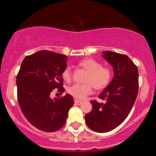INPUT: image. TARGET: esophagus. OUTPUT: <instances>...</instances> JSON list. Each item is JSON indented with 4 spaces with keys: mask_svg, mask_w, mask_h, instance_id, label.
Returning a JSON list of instances; mask_svg holds the SVG:
<instances>
[{
    "mask_svg": "<svg viewBox=\"0 0 156 156\" xmlns=\"http://www.w3.org/2000/svg\"><path fill=\"white\" fill-rule=\"evenodd\" d=\"M74 102H75V105H80L82 104V101L79 100H75L74 101Z\"/></svg>",
    "mask_w": 156,
    "mask_h": 156,
    "instance_id": "34e87169",
    "label": "esophagus"
}]
</instances>
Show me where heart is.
<instances>
[{"label":"heart","instance_id":"b5f03b06","mask_svg":"<svg viewBox=\"0 0 156 156\" xmlns=\"http://www.w3.org/2000/svg\"><path fill=\"white\" fill-rule=\"evenodd\" d=\"M78 66L87 72L84 84H73L68 88V93L76 99H83L91 94L93 87L96 90H103L112 80V72L107 66H101L99 62L91 58H86L79 62ZM62 77L66 82L72 80L71 69L66 67L62 73Z\"/></svg>","mask_w":156,"mask_h":156}]
</instances>
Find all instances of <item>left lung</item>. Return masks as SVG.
<instances>
[{
    "mask_svg": "<svg viewBox=\"0 0 156 156\" xmlns=\"http://www.w3.org/2000/svg\"><path fill=\"white\" fill-rule=\"evenodd\" d=\"M102 57L112 66L114 76L99 94L105 103L90 101L92 110L85 115L88 127L98 133L119 126L131 111L138 93V70L131 59L112 51H103Z\"/></svg>",
    "mask_w": 156,
    "mask_h": 156,
    "instance_id": "1",
    "label": "left lung"
}]
</instances>
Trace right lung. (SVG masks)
Listing matches in <instances>:
<instances>
[{"mask_svg":"<svg viewBox=\"0 0 156 156\" xmlns=\"http://www.w3.org/2000/svg\"><path fill=\"white\" fill-rule=\"evenodd\" d=\"M65 55L39 51L23 59L16 77L18 101L26 119L45 132H54L65 125L74 104L73 96L51 98L52 90L62 87V73L67 67Z\"/></svg>","mask_w":156,"mask_h":156,"instance_id":"1","label":"right lung"}]
</instances>
